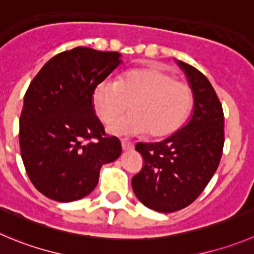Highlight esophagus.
Listing matches in <instances>:
<instances>
[{"instance_id": "esophagus-1", "label": "esophagus", "mask_w": 254, "mask_h": 254, "mask_svg": "<svg viewBox=\"0 0 254 254\" xmlns=\"http://www.w3.org/2000/svg\"><path fill=\"white\" fill-rule=\"evenodd\" d=\"M122 146H123V150L124 151H129V150H132L134 149V145H132L131 143H127V141H122Z\"/></svg>"}]
</instances>
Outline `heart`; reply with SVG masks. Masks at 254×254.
<instances>
[{
    "label": "heart",
    "instance_id": "heart-1",
    "mask_svg": "<svg viewBox=\"0 0 254 254\" xmlns=\"http://www.w3.org/2000/svg\"><path fill=\"white\" fill-rule=\"evenodd\" d=\"M191 90L186 82L156 68L132 70L119 81L103 80L92 91L99 119L110 124L131 105L132 114L110 125L115 135L165 138L177 131L190 110Z\"/></svg>",
    "mask_w": 254,
    "mask_h": 254
}]
</instances>
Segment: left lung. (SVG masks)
Listing matches in <instances>:
<instances>
[{
    "mask_svg": "<svg viewBox=\"0 0 254 254\" xmlns=\"http://www.w3.org/2000/svg\"><path fill=\"white\" fill-rule=\"evenodd\" d=\"M177 63L193 91L190 119L165 140L135 146L144 165L132 177V190L160 213L181 210L198 198L219 165L224 144L223 109L212 84L191 65Z\"/></svg>",
    "mask_w": 254,
    "mask_h": 254,
    "instance_id": "8db88e82",
    "label": "left lung"
}]
</instances>
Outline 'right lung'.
Instances as JSON below:
<instances>
[{
	"instance_id": "add662e5",
	"label": "right lung",
	"mask_w": 254,
	"mask_h": 254,
	"mask_svg": "<svg viewBox=\"0 0 254 254\" xmlns=\"http://www.w3.org/2000/svg\"><path fill=\"white\" fill-rule=\"evenodd\" d=\"M119 52L75 47L50 59L31 81L20 116V149L35 188L56 202L91 193L100 168L122 154L95 115V86L122 64Z\"/></svg>"
}]
</instances>
